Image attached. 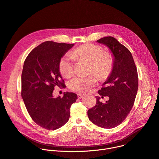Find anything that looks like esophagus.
Here are the masks:
<instances>
[{"instance_id":"obj_1","label":"esophagus","mask_w":159,"mask_h":159,"mask_svg":"<svg viewBox=\"0 0 159 159\" xmlns=\"http://www.w3.org/2000/svg\"><path fill=\"white\" fill-rule=\"evenodd\" d=\"M77 95H78V98L79 99H81L82 98H83L84 96H85V95L82 94H80V93H79V94H78Z\"/></svg>"}]
</instances>
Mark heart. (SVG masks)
Wrapping results in <instances>:
<instances>
[{"label": "heart", "mask_w": 159, "mask_h": 159, "mask_svg": "<svg viewBox=\"0 0 159 159\" xmlns=\"http://www.w3.org/2000/svg\"><path fill=\"white\" fill-rule=\"evenodd\" d=\"M73 58L80 61H89V72H96L101 80L107 79L110 75L114 65L113 54L108 51H103L101 45L94 43L83 44L74 49L70 55L65 54L61 58L59 69L65 77L71 76L74 72ZM96 75L92 73L87 76H74L69 80V87L74 92H88L98 83V78Z\"/></svg>", "instance_id": "obj_1"}]
</instances>
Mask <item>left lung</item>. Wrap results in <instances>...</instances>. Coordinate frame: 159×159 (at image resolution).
Returning a JSON list of instances; mask_svg holds the SVG:
<instances>
[{
	"mask_svg": "<svg viewBox=\"0 0 159 159\" xmlns=\"http://www.w3.org/2000/svg\"><path fill=\"white\" fill-rule=\"evenodd\" d=\"M97 42L107 46L114 57L113 70L99 94L108 96L105 103L96 97V105L88 110V117L94 125L112 128L123 122L132 110L138 90L137 70L130 51L112 36Z\"/></svg>",
	"mask_w": 159,
	"mask_h": 159,
	"instance_id": "8db88e82",
	"label": "left lung"
}]
</instances>
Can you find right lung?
I'll use <instances>...</instances> for the list:
<instances>
[{
    "mask_svg": "<svg viewBox=\"0 0 159 159\" xmlns=\"http://www.w3.org/2000/svg\"><path fill=\"white\" fill-rule=\"evenodd\" d=\"M74 44L45 42L28 54L22 73L21 96L34 122L46 129L63 126L70 117V108L78 99L73 92L54 98L55 86H65L59 61Z\"/></svg>",
    "mask_w": 159,
    "mask_h": 159,
    "instance_id": "obj_1",
    "label": "right lung"
}]
</instances>
